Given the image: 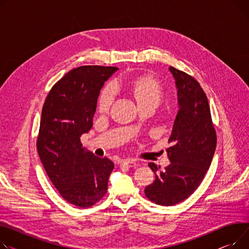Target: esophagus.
<instances>
[{"instance_id":"1","label":"esophagus","mask_w":249,"mask_h":249,"mask_svg":"<svg viewBox=\"0 0 249 249\" xmlns=\"http://www.w3.org/2000/svg\"><path fill=\"white\" fill-rule=\"evenodd\" d=\"M121 166H125L128 168H132V167H136L138 166V162L135 160H132V159H127V160H123L120 162Z\"/></svg>"}]
</instances>
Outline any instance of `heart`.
I'll return each instance as SVG.
<instances>
[{
  "instance_id": "b5f03b06",
  "label": "heart",
  "mask_w": 249,
  "mask_h": 249,
  "mask_svg": "<svg viewBox=\"0 0 249 249\" xmlns=\"http://www.w3.org/2000/svg\"><path fill=\"white\" fill-rule=\"evenodd\" d=\"M133 92L137 101L145 100V99H157L159 100L161 95V89L157 83L151 79L141 78L134 82L133 84ZM115 95V87L114 85H108L101 93L99 97V107L101 110H107L114 99Z\"/></svg>"
}]
</instances>
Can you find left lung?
I'll return each mask as SVG.
<instances>
[{
    "label": "left lung",
    "mask_w": 249,
    "mask_h": 249,
    "mask_svg": "<svg viewBox=\"0 0 249 249\" xmlns=\"http://www.w3.org/2000/svg\"><path fill=\"white\" fill-rule=\"evenodd\" d=\"M177 90L178 112L166 149L170 164L163 171L149 163L155 174L145 195L152 202L171 206L185 200L200 185L216 148L207 97L193 77L169 67Z\"/></svg>",
    "instance_id": "left-lung-1"
}]
</instances>
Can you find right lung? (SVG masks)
I'll return each instance as SVG.
<instances>
[{
	"label": "right lung",
	"mask_w": 249,
	"mask_h": 249,
	"mask_svg": "<svg viewBox=\"0 0 249 249\" xmlns=\"http://www.w3.org/2000/svg\"><path fill=\"white\" fill-rule=\"evenodd\" d=\"M116 67L82 66L69 71L49 92L42 109L37 149L43 166L66 201L90 207L107 192L114 163L82 147L93 126L97 100Z\"/></svg>",
	"instance_id": "1"
}]
</instances>
